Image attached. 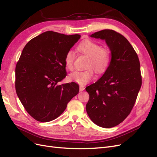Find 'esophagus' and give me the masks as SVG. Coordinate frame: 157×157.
<instances>
[{"instance_id":"esophagus-1","label":"esophagus","mask_w":157,"mask_h":157,"mask_svg":"<svg viewBox=\"0 0 157 157\" xmlns=\"http://www.w3.org/2000/svg\"><path fill=\"white\" fill-rule=\"evenodd\" d=\"M85 88H84V87L83 86H80V87H79V90H80V91H83V90H84Z\"/></svg>"}]
</instances>
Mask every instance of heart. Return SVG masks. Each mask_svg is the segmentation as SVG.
I'll use <instances>...</instances> for the list:
<instances>
[{"mask_svg":"<svg viewBox=\"0 0 157 157\" xmlns=\"http://www.w3.org/2000/svg\"><path fill=\"white\" fill-rule=\"evenodd\" d=\"M78 50L89 57L86 65L87 69L77 70L69 75L70 80L78 84L84 85L89 82L94 78V69L98 74H103L109 68L111 61L110 52L107 48H101V46L91 40H86L79 44ZM75 54L72 50L66 53L64 58L65 67L69 70L73 68Z\"/></svg>","mask_w":157,"mask_h":157,"instance_id":"b5f03b06","label":"heart"}]
</instances>
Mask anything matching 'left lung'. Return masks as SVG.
I'll return each instance as SVG.
<instances>
[{
    "instance_id": "left-lung-1",
    "label": "left lung",
    "mask_w": 157,
    "mask_h": 157,
    "mask_svg": "<svg viewBox=\"0 0 157 157\" xmlns=\"http://www.w3.org/2000/svg\"><path fill=\"white\" fill-rule=\"evenodd\" d=\"M90 36L105 40L111 61L102 77L86 88L89 94L86 112L98 126L112 128L129 115L136 103L142 83L140 60L129 41L119 33L104 29Z\"/></svg>"
}]
</instances>
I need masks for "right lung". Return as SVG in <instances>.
<instances>
[{
	"instance_id": "right-lung-1",
	"label": "right lung",
	"mask_w": 157,
	"mask_h": 157,
	"mask_svg": "<svg viewBox=\"0 0 157 157\" xmlns=\"http://www.w3.org/2000/svg\"><path fill=\"white\" fill-rule=\"evenodd\" d=\"M80 38V35L46 31L29 40L23 49L16 67V94L36 121L56 119L78 93L76 82H58L67 76L65 56Z\"/></svg>"
}]
</instances>
